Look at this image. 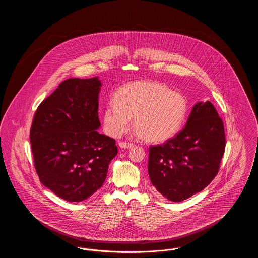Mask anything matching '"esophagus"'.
I'll return each instance as SVG.
<instances>
[{
    "mask_svg": "<svg viewBox=\"0 0 258 258\" xmlns=\"http://www.w3.org/2000/svg\"><path fill=\"white\" fill-rule=\"evenodd\" d=\"M119 146L121 148H123V149H130V148H132L134 146V144H133V143H130V142H123V141H121V142L119 143Z\"/></svg>",
    "mask_w": 258,
    "mask_h": 258,
    "instance_id": "esophagus-1",
    "label": "esophagus"
}]
</instances>
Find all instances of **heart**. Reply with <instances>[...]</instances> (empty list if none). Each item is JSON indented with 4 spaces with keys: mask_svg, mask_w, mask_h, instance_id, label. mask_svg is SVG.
I'll return each mask as SVG.
<instances>
[{
    "mask_svg": "<svg viewBox=\"0 0 258 258\" xmlns=\"http://www.w3.org/2000/svg\"><path fill=\"white\" fill-rule=\"evenodd\" d=\"M187 113L183 95L152 81H135L114 94L102 115L104 130L112 137H120L130 127L132 117L135 135L150 142H164L182 128Z\"/></svg>",
    "mask_w": 258,
    "mask_h": 258,
    "instance_id": "1",
    "label": "heart"
}]
</instances>
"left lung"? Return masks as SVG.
Returning <instances> with one entry per match:
<instances>
[{
  "instance_id": "obj_1",
  "label": "left lung",
  "mask_w": 258,
  "mask_h": 258,
  "mask_svg": "<svg viewBox=\"0 0 258 258\" xmlns=\"http://www.w3.org/2000/svg\"><path fill=\"white\" fill-rule=\"evenodd\" d=\"M224 150L221 117L210 101L198 102L179 134L161 145L149 148L151 182L163 197L181 202L214 180Z\"/></svg>"
}]
</instances>
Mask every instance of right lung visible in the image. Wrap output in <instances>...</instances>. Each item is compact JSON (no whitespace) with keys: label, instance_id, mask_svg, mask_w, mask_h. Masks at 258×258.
Instances as JSON below:
<instances>
[{"label":"right lung","instance_id":"obj_1","mask_svg":"<svg viewBox=\"0 0 258 258\" xmlns=\"http://www.w3.org/2000/svg\"><path fill=\"white\" fill-rule=\"evenodd\" d=\"M100 86L98 77L67 79L33 119L30 141L39 181L69 202L94 195L118 153L115 139L97 131Z\"/></svg>","mask_w":258,"mask_h":258}]
</instances>
